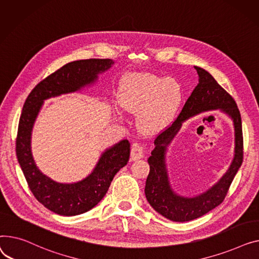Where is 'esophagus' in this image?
Returning <instances> with one entry per match:
<instances>
[{
  "instance_id": "esophagus-1",
  "label": "esophagus",
  "mask_w": 259,
  "mask_h": 259,
  "mask_svg": "<svg viewBox=\"0 0 259 259\" xmlns=\"http://www.w3.org/2000/svg\"><path fill=\"white\" fill-rule=\"evenodd\" d=\"M144 156V148L140 144H134L131 150V161H136L143 158Z\"/></svg>"
}]
</instances>
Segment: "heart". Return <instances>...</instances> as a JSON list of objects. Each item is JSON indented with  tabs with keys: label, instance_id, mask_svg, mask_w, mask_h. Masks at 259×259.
Returning <instances> with one entry per match:
<instances>
[{
	"label": "heart",
	"instance_id": "b5f03b06",
	"mask_svg": "<svg viewBox=\"0 0 259 259\" xmlns=\"http://www.w3.org/2000/svg\"><path fill=\"white\" fill-rule=\"evenodd\" d=\"M121 109L137 114V126L145 135L163 131L175 118L183 100V90L175 78L140 73L121 80L118 93Z\"/></svg>",
	"mask_w": 259,
	"mask_h": 259
}]
</instances>
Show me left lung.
<instances>
[{
    "mask_svg": "<svg viewBox=\"0 0 259 259\" xmlns=\"http://www.w3.org/2000/svg\"><path fill=\"white\" fill-rule=\"evenodd\" d=\"M199 74V83L185 102L172 124L166 127L155 139V149L148 158L149 174L145 183L148 203L158 213L174 222H188L200 218L223 203L244 159L241 117L236 102L206 70L194 67ZM221 109L233 120L236 131L235 158L228 171L206 193L193 198L178 196L170 187L164 164L165 149L188 117L202 111Z\"/></svg>",
    "mask_w": 259,
    "mask_h": 259,
    "instance_id": "obj_1",
    "label": "left lung"
}]
</instances>
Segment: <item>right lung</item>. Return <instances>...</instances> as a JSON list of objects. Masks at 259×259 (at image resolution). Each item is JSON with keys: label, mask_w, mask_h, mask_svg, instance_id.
Masks as SVG:
<instances>
[{"label": "right lung", "mask_w": 259, "mask_h": 259, "mask_svg": "<svg viewBox=\"0 0 259 259\" xmlns=\"http://www.w3.org/2000/svg\"><path fill=\"white\" fill-rule=\"evenodd\" d=\"M112 59L75 60L49 75L28 95L21 114L15 151L28 186L35 199L54 213L78 215L95 207L108 192L115 175L130 159L131 143L122 140L102 153L94 170L73 184L57 183L37 168L31 154V132L44 100L79 91L111 68Z\"/></svg>", "instance_id": "right-lung-1"}]
</instances>
